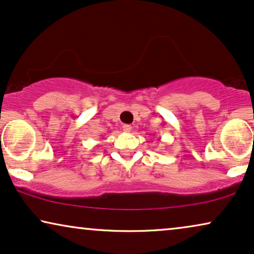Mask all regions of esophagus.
Segmentation results:
<instances>
[{
	"instance_id": "esophagus-1",
	"label": "esophagus",
	"mask_w": 254,
	"mask_h": 254,
	"mask_svg": "<svg viewBox=\"0 0 254 254\" xmlns=\"http://www.w3.org/2000/svg\"><path fill=\"white\" fill-rule=\"evenodd\" d=\"M123 129H124V131H127V133H129V131L131 130V126H130V125H124Z\"/></svg>"
}]
</instances>
